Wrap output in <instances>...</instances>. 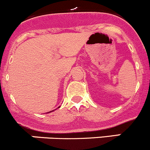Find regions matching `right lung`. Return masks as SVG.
Wrapping results in <instances>:
<instances>
[{
    "instance_id": "1",
    "label": "right lung",
    "mask_w": 150,
    "mask_h": 150,
    "mask_svg": "<svg viewBox=\"0 0 150 150\" xmlns=\"http://www.w3.org/2000/svg\"><path fill=\"white\" fill-rule=\"evenodd\" d=\"M59 107H58V108H59ZM58 108H57V109H58ZM55 110H56V109H55ZM54 110H52V111H51V112H46V114H48V113H50V112H54Z\"/></svg>"
}]
</instances>
